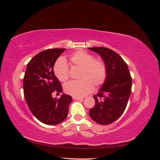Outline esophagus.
Wrapping results in <instances>:
<instances>
[{
    "mask_svg": "<svg viewBox=\"0 0 160 160\" xmlns=\"http://www.w3.org/2000/svg\"><path fill=\"white\" fill-rule=\"evenodd\" d=\"M72 99L75 100H83V98H81V97H72Z\"/></svg>",
    "mask_w": 160,
    "mask_h": 160,
    "instance_id": "1",
    "label": "esophagus"
}]
</instances>
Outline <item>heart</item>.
Returning a JSON list of instances; mask_svg holds the SVG:
<instances>
[{"mask_svg":"<svg viewBox=\"0 0 160 160\" xmlns=\"http://www.w3.org/2000/svg\"><path fill=\"white\" fill-rule=\"evenodd\" d=\"M72 66L81 68L78 81H72L64 85V91L74 97H83L93 89V85H103L107 78V66L105 62L83 50L77 51L69 57ZM53 71L57 78L64 83L69 78V68L62 58H59L55 62Z\"/></svg>","mask_w":160,"mask_h":160,"instance_id":"obj_1","label":"heart"}]
</instances>
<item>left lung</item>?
<instances>
[{
    "label": "left lung",
    "instance_id": "obj_1",
    "mask_svg": "<svg viewBox=\"0 0 160 160\" xmlns=\"http://www.w3.org/2000/svg\"><path fill=\"white\" fill-rule=\"evenodd\" d=\"M89 49L101 57L107 66V78L102 88L93 96L95 104L89 115L96 123L109 125L123 114L132 92V79L126 62L117 52L104 47Z\"/></svg>",
    "mask_w": 160,
    "mask_h": 160
}]
</instances>
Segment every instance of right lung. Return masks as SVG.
I'll use <instances>...</instances> for the list:
<instances>
[{"instance_id":"add662e5","label":"right lung","mask_w":160,"mask_h":160,"mask_svg":"<svg viewBox=\"0 0 160 160\" xmlns=\"http://www.w3.org/2000/svg\"><path fill=\"white\" fill-rule=\"evenodd\" d=\"M65 49H50L38 53L27 64L23 78L24 95L33 115L47 125H57L67 118L72 98L62 94L52 98V92L62 89L53 71L57 58Z\"/></svg>"}]
</instances>
